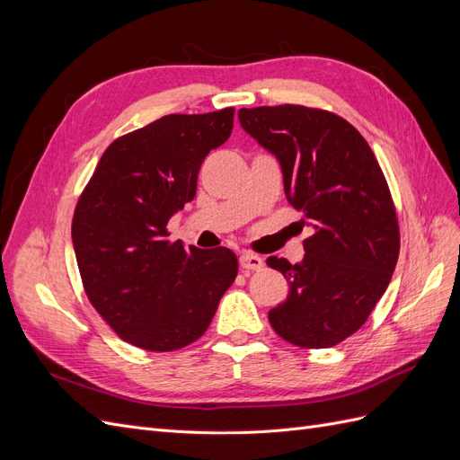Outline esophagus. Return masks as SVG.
<instances>
[{"label": "esophagus", "mask_w": 460, "mask_h": 460, "mask_svg": "<svg viewBox=\"0 0 460 460\" xmlns=\"http://www.w3.org/2000/svg\"><path fill=\"white\" fill-rule=\"evenodd\" d=\"M262 264H264L262 259L259 255H255V253L245 252V253L240 255V267L245 269V270H261Z\"/></svg>", "instance_id": "esophagus-1"}]
</instances>
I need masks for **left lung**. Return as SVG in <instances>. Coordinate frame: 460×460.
I'll use <instances>...</instances> for the list:
<instances>
[{
	"mask_svg": "<svg viewBox=\"0 0 460 460\" xmlns=\"http://www.w3.org/2000/svg\"><path fill=\"white\" fill-rule=\"evenodd\" d=\"M238 117L280 163L286 198L313 230L301 262L267 259L289 282L270 324L305 349L336 345L367 323L397 264L399 226L384 172L358 130L328 111L276 105L240 109Z\"/></svg>",
	"mask_w": 460,
	"mask_h": 460,
	"instance_id": "1",
	"label": "left lung"
}]
</instances>
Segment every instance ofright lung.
I'll list each match as a JSON object with an SVG mask.
<instances>
[{"mask_svg":"<svg viewBox=\"0 0 460 460\" xmlns=\"http://www.w3.org/2000/svg\"><path fill=\"white\" fill-rule=\"evenodd\" d=\"M234 109L166 115L111 144L82 191L73 245L86 296L117 336L147 351L199 340L238 274L226 247L166 240L196 198L208 151L225 144Z\"/></svg>","mask_w":460,"mask_h":460,"instance_id":"right-lung-1","label":"right lung"}]
</instances>
